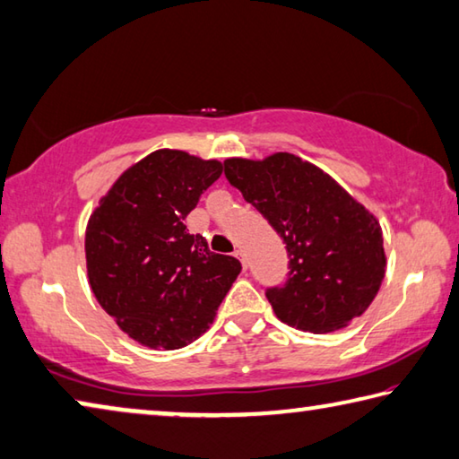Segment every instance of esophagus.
I'll list each match as a JSON object with an SVG mask.
<instances>
[{
	"instance_id": "obj_1",
	"label": "esophagus",
	"mask_w": 459,
	"mask_h": 459,
	"mask_svg": "<svg viewBox=\"0 0 459 459\" xmlns=\"http://www.w3.org/2000/svg\"><path fill=\"white\" fill-rule=\"evenodd\" d=\"M234 256H236L239 262H242V266H244V270H246V256H244V252H242V250H236Z\"/></svg>"
}]
</instances>
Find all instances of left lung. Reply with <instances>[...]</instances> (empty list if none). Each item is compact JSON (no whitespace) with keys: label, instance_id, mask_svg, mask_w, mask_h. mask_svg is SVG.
Wrapping results in <instances>:
<instances>
[{"label":"left lung","instance_id":"1","mask_svg":"<svg viewBox=\"0 0 459 459\" xmlns=\"http://www.w3.org/2000/svg\"><path fill=\"white\" fill-rule=\"evenodd\" d=\"M225 178L287 244L289 279L266 299L282 323L327 333L348 325L377 297L386 256L380 223L311 162L289 152L228 159Z\"/></svg>","mask_w":459,"mask_h":459}]
</instances>
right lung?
Instances as JSON below:
<instances>
[{"label": "right lung", "instance_id": "obj_1", "mask_svg": "<svg viewBox=\"0 0 459 459\" xmlns=\"http://www.w3.org/2000/svg\"><path fill=\"white\" fill-rule=\"evenodd\" d=\"M221 172L217 160L156 150L127 169L89 217V284L142 345L177 350L199 337L242 270L185 225Z\"/></svg>", "mask_w": 459, "mask_h": 459}]
</instances>
